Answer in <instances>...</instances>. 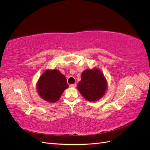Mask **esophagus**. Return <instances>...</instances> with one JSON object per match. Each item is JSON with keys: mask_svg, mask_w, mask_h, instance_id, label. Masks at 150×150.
Segmentation results:
<instances>
[{"mask_svg": "<svg viewBox=\"0 0 150 150\" xmlns=\"http://www.w3.org/2000/svg\"><path fill=\"white\" fill-rule=\"evenodd\" d=\"M70 86H71V88H75L76 86V84L75 83V84H71V85H70Z\"/></svg>", "mask_w": 150, "mask_h": 150, "instance_id": "1", "label": "esophagus"}]
</instances>
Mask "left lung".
<instances>
[{"label":"left lung","mask_w":150,"mask_h":150,"mask_svg":"<svg viewBox=\"0 0 150 150\" xmlns=\"http://www.w3.org/2000/svg\"><path fill=\"white\" fill-rule=\"evenodd\" d=\"M81 95L90 102L99 100L106 94L108 83L105 76L98 67L86 69L81 74V80L77 85Z\"/></svg>","instance_id":"obj_1"}]
</instances>
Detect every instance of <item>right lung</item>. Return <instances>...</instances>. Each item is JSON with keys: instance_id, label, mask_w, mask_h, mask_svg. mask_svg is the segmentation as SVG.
<instances>
[{"instance_id": "obj_1", "label": "right lung", "mask_w": 150, "mask_h": 150, "mask_svg": "<svg viewBox=\"0 0 150 150\" xmlns=\"http://www.w3.org/2000/svg\"><path fill=\"white\" fill-rule=\"evenodd\" d=\"M68 87L65 76L57 69L45 71L36 84L39 96L49 103L57 101Z\"/></svg>"}]
</instances>
